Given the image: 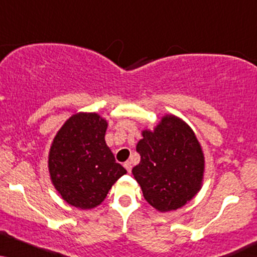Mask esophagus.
<instances>
[{
	"instance_id": "esophagus-1",
	"label": "esophagus",
	"mask_w": 257,
	"mask_h": 257,
	"mask_svg": "<svg viewBox=\"0 0 257 257\" xmlns=\"http://www.w3.org/2000/svg\"><path fill=\"white\" fill-rule=\"evenodd\" d=\"M124 168L126 169V171L131 174V172H132V163L131 162H125L124 163Z\"/></svg>"
}]
</instances>
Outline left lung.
I'll return each mask as SVG.
<instances>
[{
  "label": "left lung",
  "mask_w": 257,
  "mask_h": 257,
  "mask_svg": "<svg viewBox=\"0 0 257 257\" xmlns=\"http://www.w3.org/2000/svg\"><path fill=\"white\" fill-rule=\"evenodd\" d=\"M137 151L141 160L132 170L145 200L159 212L183 207L199 193L205 156L195 133L184 120L165 115L153 131H142Z\"/></svg>",
  "instance_id": "1"
}]
</instances>
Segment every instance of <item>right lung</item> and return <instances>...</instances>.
Returning a JSON list of instances; mask_svg holds the SVG:
<instances>
[{
	"label": "right lung",
	"instance_id": "1",
	"mask_svg": "<svg viewBox=\"0 0 257 257\" xmlns=\"http://www.w3.org/2000/svg\"><path fill=\"white\" fill-rule=\"evenodd\" d=\"M106 128V119L98 113L78 112L64 122L51 144L48 168L52 184L79 209L100 205L126 174L105 142Z\"/></svg>",
	"mask_w": 257,
	"mask_h": 257
}]
</instances>
